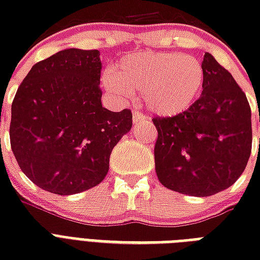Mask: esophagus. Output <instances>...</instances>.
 <instances>
[{"label": "esophagus", "mask_w": 260, "mask_h": 260, "mask_svg": "<svg viewBox=\"0 0 260 260\" xmlns=\"http://www.w3.org/2000/svg\"><path fill=\"white\" fill-rule=\"evenodd\" d=\"M144 118H146V116H144L142 112L134 110V114H132V121H134V124H138L139 121H142V120H144Z\"/></svg>", "instance_id": "1"}]
</instances>
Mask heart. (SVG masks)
<instances>
[{"label": "heart", "instance_id": "b5f03b06", "mask_svg": "<svg viewBox=\"0 0 260 260\" xmlns=\"http://www.w3.org/2000/svg\"><path fill=\"white\" fill-rule=\"evenodd\" d=\"M205 69L198 58L177 52L143 51L122 56L104 75V86L117 98L142 93L146 106L158 116H177L201 93Z\"/></svg>", "mask_w": 260, "mask_h": 260}]
</instances>
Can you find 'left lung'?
I'll use <instances>...</instances> for the list:
<instances>
[{"label":"left lung","mask_w":260,"mask_h":260,"mask_svg":"<svg viewBox=\"0 0 260 260\" xmlns=\"http://www.w3.org/2000/svg\"><path fill=\"white\" fill-rule=\"evenodd\" d=\"M201 97L171 117H154L155 170L167 189L208 197L228 189L247 166L252 147L251 108L226 69L206 52Z\"/></svg>","instance_id":"left-lung-1"}]
</instances>
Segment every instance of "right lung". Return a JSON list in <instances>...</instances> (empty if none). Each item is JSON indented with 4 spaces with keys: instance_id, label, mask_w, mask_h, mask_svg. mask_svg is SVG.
<instances>
[{
    "instance_id": "add662e5",
    "label": "right lung",
    "mask_w": 260,
    "mask_h": 260,
    "mask_svg": "<svg viewBox=\"0 0 260 260\" xmlns=\"http://www.w3.org/2000/svg\"><path fill=\"white\" fill-rule=\"evenodd\" d=\"M100 51L69 48L38 62L12 102L10 147L35 185L59 196L104 181L118 140L129 132V109L101 104Z\"/></svg>"
}]
</instances>
